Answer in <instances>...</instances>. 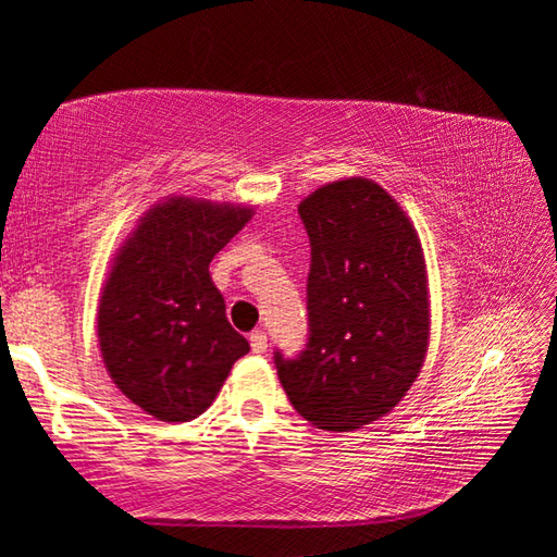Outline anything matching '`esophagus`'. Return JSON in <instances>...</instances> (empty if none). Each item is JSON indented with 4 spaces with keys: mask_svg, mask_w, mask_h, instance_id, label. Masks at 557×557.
<instances>
[{
    "mask_svg": "<svg viewBox=\"0 0 557 557\" xmlns=\"http://www.w3.org/2000/svg\"><path fill=\"white\" fill-rule=\"evenodd\" d=\"M250 348H252V354H265L268 351V336H265V332H252L250 334Z\"/></svg>",
    "mask_w": 557,
    "mask_h": 557,
    "instance_id": "1",
    "label": "esophagus"
}]
</instances>
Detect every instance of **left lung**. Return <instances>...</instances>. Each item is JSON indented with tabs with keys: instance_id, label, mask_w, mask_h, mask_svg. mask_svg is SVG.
<instances>
[{
	"instance_id": "1",
	"label": "left lung",
	"mask_w": 557,
	"mask_h": 557,
	"mask_svg": "<svg viewBox=\"0 0 557 557\" xmlns=\"http://www.w3.org/2000/svg\"><path fill=\"white\" fill-rule=\"evenodd\" d=\"M299 215L312 245L309 342L297 358L275 354L277 375L307 422L351 432L388 414L425 363V256L408 213L371 178L319 186Z\"/></svg>"
}]
</instances>
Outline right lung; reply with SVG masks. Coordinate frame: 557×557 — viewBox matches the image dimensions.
I'll return each mask as SVG.
<instances>
[{
  "mask_svg": "<svg viewBox=\"0 0 557 557\" xmlns=\"http://www.w3.org/2000/svg\"><path fill=\"white\" fill-rule=\"evenodd\" d=\"M252 213L169 196L147 209L112 258L98 305L102 363L122 395L157 420L199 418L250 351L225 319L209 265Z\"/></svg>",
  "mask_w": 557,
  "mask_h": 557,
  "instance_id": "right-lung-1",
  "label": "right lung"
}]
</instances>
